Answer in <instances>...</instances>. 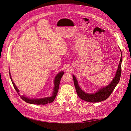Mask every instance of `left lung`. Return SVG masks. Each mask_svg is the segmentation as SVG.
I'll return each mask as SVG.
<instances>
[{
  "label": "left lung",
  "instance_id": "1",
  "mask_svg": "<svg viewBox=\"0 0 131 131\" xmlns=\"http://www.w3.org/2000/svg\"><path fill=\"white\" fill-rule=\"evenodd\" d=\"M122 54H121V57L119 63L117 70L113 81L110 83L106 87L101 88L99 91L93 94L86 93L82 91L78 85V81L76 79V77H75V76L73 75L74 85L78 96L82 100L89 102H99L105 101L107 98H108V97L113 92L119 81L122 72Z\"/></svg>",
  "mask_w": 131,
  "mask_h": 131
}]
</instances>
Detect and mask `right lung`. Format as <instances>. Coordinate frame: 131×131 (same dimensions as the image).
<instances>
[{"instance_id":"add662e5","label":"right lung","mask_w":131,"mask_h":131,"mask_svg":"<svg viewBox=\"0 0 131 131\" xmlns=\"http://www.w3.org/2000/svg\"><path fill=\"white\" fill-rule=\"evenodd\" d=\"M64 72H60L57 75V76H56L55 78V80H54V84H55V86L54 88V91L53 93V95L51 97H47V98H44V99H29V98L24 96V95H20V97H21V99L24 101L25 102L30 103V104H47L48 103H51L52 102L54 101V99H55L57 94L58 93V91L59 86V84H60V80L61 79V78L62 77V76L64 74ZM9 75L10 76V73H9ZM12 82L13 83V84L14 85V87L15 88V90L18 92H19L18 89H17V88L16 86V85H15V83H14L12 78L10 77Z\"/></svg>"}]
</instances>
